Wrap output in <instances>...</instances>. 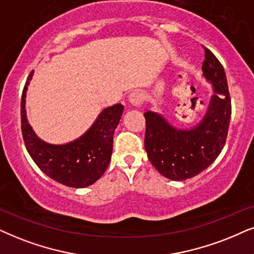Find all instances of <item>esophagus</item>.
<instances>
[{
    "mask_svg": "<svg viewBox=\"0 0 254 254\" xmlns=\"http://www.w3.org/2000/svg\"><path fill=\"white\" fill-rule=\"evenodd\" d=\"M129 101L133 107H138V105H140L144 102V94L140 91L131 92L129 96Z\"/></svg>",
    "mask_w": 254,
    "mask_h": 254,
    "instance_id": "34e87169",
    "label": "esophagus"
}]
</instances>
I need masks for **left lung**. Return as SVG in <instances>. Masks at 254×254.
Returning <instances> with one entry per match:
<instances>
[{
	"instance_id": "left-lung-1",
	"label": "left lung",
	"mask_w": 254,
	"mask_h": 254,
	"mask_svg": "<svg viewBox=\"0 0 254 254\" xmlns=\"http://www.w3.org/2000/svg\"><path fill=\"white\" fill-rule=\"evenodd\" d=\"M203 48L201 70L216 91L203 121L194 129L177 130L158 114H144L147 157L157 171L171 181H185L208 168L223 150L229 132L232 107L225 71L212 51Z\"/></svg>"
}]
</instances>
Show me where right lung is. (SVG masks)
Returning <instances> with one entry per match:
<instances>
[{"label": "right lung", "instance_id": "right-lung-1", "mask_svg": "<svg viewBox=\"0 0 254 254\" xmlns=\"http://www.w3.org/2000/svg\"><path fill=\"white\" fill-rule=\"evenodd\" d=\"M33 72L28 76L21 98V129L29 155L48 177L69 188H86L97 182L111 159L115 129L124 107L116 104L104 109L90 129L64 145H53L41 140L28 124L25 92Z\"/></svg>", "mask_w": 254, "mask_h": 254}]
</instances>
